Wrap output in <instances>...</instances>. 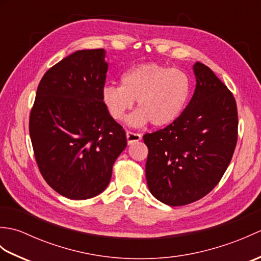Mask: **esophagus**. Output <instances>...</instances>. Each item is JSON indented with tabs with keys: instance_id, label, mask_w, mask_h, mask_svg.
<instances>
[{
	"instance_id": "obj_1",
	"label": "esophagus",
	"mask_w": 261,
	"mask_h": 261,
	"mask_svg": "<svg viewBox=\"0 0 261 261\" xmlns=\"http://www.w3.org/2000/svg\"><path fill=\"white\" fill-rule=\"evenodd\" d=\"M141 135L140 134H136V132H131V131H126V140L129 145L134 142H138L141 140Z\"/></svg>"
}]
</instances>
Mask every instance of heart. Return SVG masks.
Returning <instances> with one entry per match:
<instances>
[{
    "label": "heart",
    "instance_id": "b5f03b06",
    "mask_svg": "<svg viewBox=\"0 0 261 261\" xmlns=\"http://www.w3.org/2000/svg\"><path fill=\"white\" fill-rule=\"evenodd\" d=\"M121 84L104 86L102 99L116 121L125 118L137 99L139 109L127 118L132 126H142L149 121L154 126L173 123L191 94V80L184 70L156 63L132 67L122 75Z\"/></svg>",
    "mask_w": 261,
    "mask_h": 261
}]
</instances>
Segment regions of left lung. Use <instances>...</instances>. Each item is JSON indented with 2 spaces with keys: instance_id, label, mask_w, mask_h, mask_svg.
<instances>
[{
  "instance_id": "obj_1",
  "label": "left lung",
  "mask_w": 261,
  "mask_h": 261,
  "mask_svg": "<svg viewBox=\"0 0 261 261\" xmlns=\"http://www.w3.org/2000/svg\"><path fill=\"white\" fill-rule=\"evenodd\" d=\"M196 87L173 123L143 136L146 178L152 195L170 206L198 201L219 184L238 140L237 103L207 66L194 65Z\"/></svg>"
}]
</instances>
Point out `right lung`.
Masks as SVG:
<instances>
[{
  "label": "right lung",
  "instance_id": "right-lung-1",
  "mask_svg": "<svg viewBox=\"0 0 261 261\" xmlns=\"http://www.w3.org/2000/svg\"><path fill=\"white\" fill-rule=\"evenodd\" d=\"M104 49L79 50L46 71L31 109L29 131L39 170L53 190L87 199L108 187L126 147L125 131L102 99Z\"/></svg>",
  "mask_w": 261,
  "mask_h": 261
}]
</instances>
